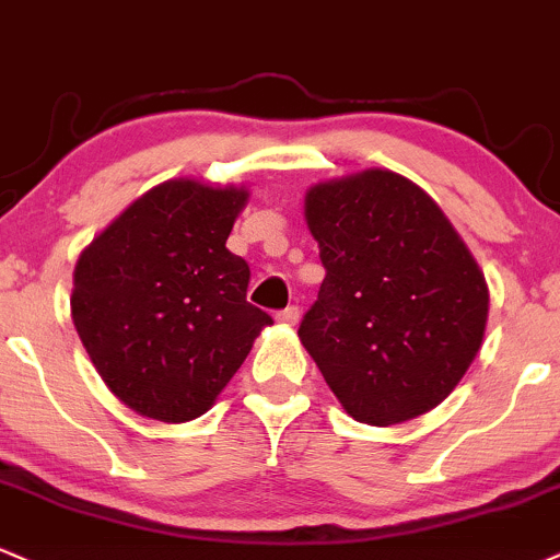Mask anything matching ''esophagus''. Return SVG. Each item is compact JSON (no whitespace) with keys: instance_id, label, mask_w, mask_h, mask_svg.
<instances>
[{"instance_id":"34e87169","label":"esophagus","mask_w":560,"mask_h":560,"mask_svg":"<svg viewBox=\"0 0 560 560\" xmlns=\"http://www.w3.org/2000/svg\"><path fill=\"white\" fill-rule=\"evenodd\" d=\"M299 306H288V308H282V312H278V322H282V325H295V322H299Z\"/></svg>"}]
</instances>
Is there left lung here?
<instances>
[{"label": "left lung", "mask_w": 560, "mask_h": 560, "mask_svg": "<svg viewBox=\"0 0 560 560\" xmlns=\"http://www.w3.org/2000/svg\"><path fill=\"white\" fill-rule=\"evenodd\" d=\"M325 267L299 338L348 417L390 427L443 404L475 361L490 291L427 190L385 167L306 190Z\"/></svg>", "instance_id": "8db88e82"}]
</instances>
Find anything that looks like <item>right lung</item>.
<instances>
[{
  "mask_svg": "<svg viewBox=\"0 0 560 560\" xmlns=\"http://www.w3.org/2000/svg\"><path fill=\"white\" fill-rule=\"evenodd\" d=\"M246 186L173 177L78 256L70 314L104 385L138 417L180 424L214 406L272 317L246 301L225 241Z\"/></svg>",
  "mask_w": 560,
  "mask_h": 560,
  "instance_id": "add662e5",
  "label": "right lung"
}]
</instances>
